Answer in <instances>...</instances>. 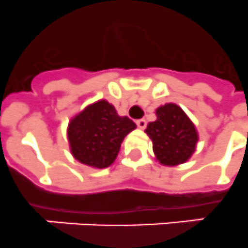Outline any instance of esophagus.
<instances>
[{"mask_svg": "<svg viewBox=\"0 0 248 248\" xmlns=\"http://www.w3.org/2000/svg\"><path fill=\"white\" fill-rule=\"evenodd\" d=\"M136 124H137L138 128H140V129H144V128H146V126H147V121L144 119L137 120V121H136Z\"/></svg>", "mask_w": 248, "mask_h": 248, "instance_id": "esophagus-1", "label": "esophagus"}]
</instances>
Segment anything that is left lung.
<instances>
[{"instance_id": "obj_1", "label": "left lung", "mask_w": 248, "mask_h": 248, "mask_svg": "<svg viewBox=\"0 0 248 248\" xmlns=\"http://www.w3.org/2000/svg\"><path fill=\"white\" fill-rule=\"evenodd\" d=\"M155 113L157 120L149 122L146 129L153 142L155 158L164 166H178L186 162L198 142L193 122L175 104L160 106Z\"/></svg>"}]
</instances>
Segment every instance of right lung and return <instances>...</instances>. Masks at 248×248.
Instances as JSON below:
<instances>
[{
    "instance_id": "obj_1",
    "label": "right lung",
    "mask_w": 248,
    "mask_h": 248,
    "mask_svg": "<svg viewBox=\"0 0 248 248\" xmlns=\"http://www.w3.org/2000/svg\"><path fill=\"white\" fill-rule=\"evenodd\" d=\"M135 128L132 120L119 116L112 105L100 100L88 106L69 124L70 151L82 164L106 168L119 155L124 138Z\"/></svg>"
}]
</instances>
